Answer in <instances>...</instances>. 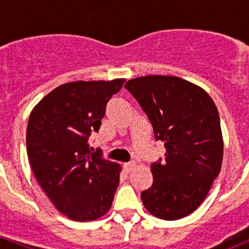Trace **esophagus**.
<instances>
[{
  "mask_svg": "<svg viewBox=\"0 0 249 249\" xmlns=\"http://www.w3.org/2000/svg\"><path fill=\"white\" fill-rule=\"evenodd\" d=\"M123 169H124V171L126 173H130L135 169V164L134 162H127V164H124Z\"/></svg>",
  "mask_w": 249,
  "mask_h": 249,
  "instance_id": "esophagus-1",
  "label": "esophagus"
}]
</instances>
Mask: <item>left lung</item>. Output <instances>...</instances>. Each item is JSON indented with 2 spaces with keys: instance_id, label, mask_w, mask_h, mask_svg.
Instances as JSON below:
<instances>
[{
  "instance_id": "8db88e82",
  "label": "left lung",
  "mask_w": 249,
  "mask_h": 249,
  "mask_svg": "<svg viewBox=\"0 0 249 249\" xmlns=\"http://www.w3.org/2000/svg\"><path fill=\"white\" fill-rule=\"evenodd\" d=\"M124 87L166 148L164 161L150 165L153 184L141 194L143 205L160 219H180L201 205L222 167L217 107L202 88L179 77H140Z\"/></svg>"
}]
</instances>
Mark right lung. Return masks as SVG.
<instances>
[{
	"instance_id": "add662e5",
	"label": "right lung",
	"mask_w": 249,
	"mask_h": 249,
	"mask_svg": "<svg viewBox=\"0 0 249 249\" xmlns=\"http://www.w3.org/2000/svg\"><path fill=\"white\" fill-rule=\"evenodd\" d=\"M125 79L71 82L55 88L32 109L26 130L30 165L59 212L77 222L108 212L119 184L120 165L89 149L107 102Z\"/></svg>"
}]
</instances>
